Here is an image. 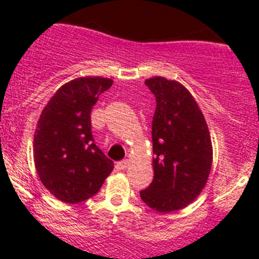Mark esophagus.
<instances>
[{"label": "esophagus", "mask_w": 259, "mask_h": 259, "mask_svg": "<svg viewBox=\"0 0 259 259\" xmlns=\"http://www.w3.org/2000/svg\"><path fill=\"white\" fill-rule=\"evenodd\" d=\"M128 164H130V161H128V159H123V161L116 162L115 166H116V168H118V170H124Z\"/></svg>", "instance_id": "esophagus-1"}]
</instances>
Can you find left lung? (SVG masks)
Listing matches in <instances>:
<instances>
[{
    "label": "left lung",
    "mask_w": 259,
    "mask_h": 259,
    "mask_svg": "<svg viewBox=\"0 0 259 259\" xmlns=\"http://www.w3.org/2000/svg\"><path fill=\"white\" fill-rule=\"evenodd\" d=\"M155 96L152 122L153 168L144 202L158 212L180 210L197 198L211 170L212 146L202 111L188 89L175 80H145Z\"/></svg>",
    "instance_id": "obj_1"
}]
</instances>
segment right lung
Returning <instances> with one entry per match:
<instances>
[{
    "label": "right lung",
    "instance_id": "obj_1",
    "mask_svg": "<svg viewBox=\"0 0 259 259\" xmlns=\"http://www.w3.org/2000/svg\"><path fill=\"white\" fill-rule=\"evenodd\" d=\"M113 85L106 77H79L56 92L44 107L33 137L35 166L58 200L79 203L95 196L114 162L95 144L91 111Z\"/></svg>",
    "mask_w": 259,
    "mask_h": 259
}]
</instances>
